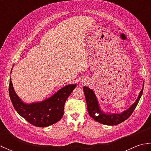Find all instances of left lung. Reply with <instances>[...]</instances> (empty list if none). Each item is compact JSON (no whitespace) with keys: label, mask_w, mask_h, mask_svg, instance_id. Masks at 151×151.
<instances>
[{"label":"left lung","mask_w":151,"mask_h":151,"mask_svg":"<svg viewBox=\"0 0 151 151\" xmlns=\"http://www.w3.org/2000/svg\"><path fill=\"white\" fill-rule=\"evenodd\" d=\"M83 89H84L85 94L88 111L89 116L93 119L95 121L107 125H117L127 120L132 115L134 110H135L136 106L138 104L139 99L142 97L143 91V88H142L136 101L127 110L124 111L120 114H108L103 113L100 110L98 105L97 98H96L93 91L87 87H84Z\"/></svg>","instance_id":"left-lung-1"}]
</instances>
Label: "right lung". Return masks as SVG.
<instances>
[{
  "label": "right lung",
  "mask_w": 151,
  "mask_h": 151,
  "mask_svg": "<svg viewBox=\"0 0 151 151\" xmlns=\"http://www.w3.org/2000/svg\"><path fill=\"white\" fill-rule=\"evenodd\" d=\"M76 84L66 86L52 97L40 103L27 104L16 95L9 79V94L17 113L28 123L37 127H46L59 121L63 115L64 105Z\"/></svg>",
  "instance_id": "add662e5"
}]
</instances>
